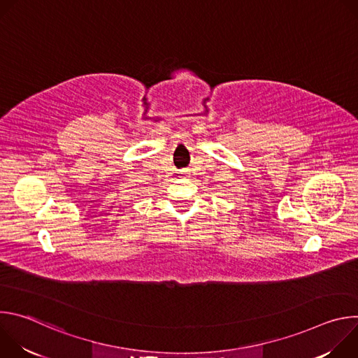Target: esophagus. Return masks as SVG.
Masks as SVG:
<instances>
[{"label": "esophagus", "mask_w": 358, "mask_h": 358, "mask_svg": "<svg viewBox=\"0 0 358 358\" xmlns=\"http://www.w3.org/2000/svg\"><path fill=\"white\" fill-rule=\"evenodd\" d=\"M182 174H184V173H182Z\"/></svg>", "instance_id": "obj_1"}]
</instances>
